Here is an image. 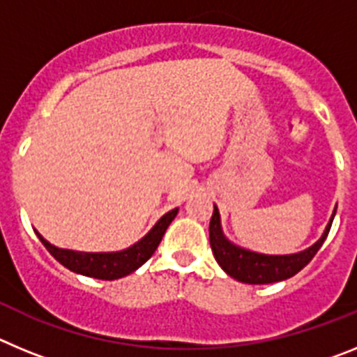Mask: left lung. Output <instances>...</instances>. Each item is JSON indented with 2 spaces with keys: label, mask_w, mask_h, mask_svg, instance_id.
<instances>
[{
  "label": "left lung",
  "mask_w": 357,
  "mask_h": 357,
  "mask_svg": "<svg viewBox=\"0 0 357 357\" xmlns=\"http://www.w3.org/2000/svg\"><path fill=\"white\" fill-rule=\"evenodd\" d=\"M334 214H336V211L331 216L321 238L314 243L313 247H309L307 250L289 255H266L247 250V248H241L234 243H230L223 236L222 223H220V211L214 206V213L209 223V241L214 259L223 268V272L227 275L234 277L236 280L245 282V284H272V282L286 280L301 272L302 268L313 259L314 254L320 250L327 234H329Z\"/></svg>",
  "instance_id": "obj_1"
}]
</instances>
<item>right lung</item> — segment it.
<instances>
[{"mask_svg": "<svg viewBox=\"0 0 357 357\" xmlns=\"http://www.w3.org/2000/svg\"><path fill=\"white\" fill-rule=\"evenodd\" d=\"M178 209H173L169 213L164 214L159 222L153 225V229L144 236L143 239L132 245V247L125 248L121 252H75L66 250V248L53 247L52 243H48L43 236L37 232L39 239L46 247V250L55 257L62 266L75 273H82V275L94 277V279L102 280H114L121 279V277L128 275V273L135 272L141 264L146 263L150 259L153 252L159 247L160 239H162L164 232L169 227V223L175 220Z\"/></svg>", "mask_w": 357, "mask_h": 357, "instance_id": "add662e5", "label": "right lung"}]
</instances>
